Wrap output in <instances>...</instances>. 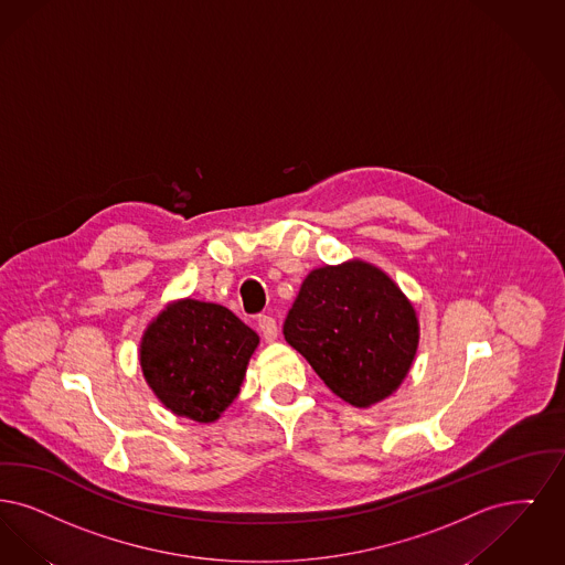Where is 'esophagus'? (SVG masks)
Listing matches in <instances>:
<instances>
[{
	"label": "esophagus",
	"mask_w": 565,
	"mask_h": 565,
	"mask_svg": "<svg viewBox=\"0 0 565 565\" xmlns=\"http://www.w3.org/2000/svg\"><path fill=\"white\" fill-rule=\"evenodd\" d=\"M257 327H259V331H262V335H264V340L266 342H274L276 340V335H278V324H276V320L271 319V317H259L257 319Z\"/></svg>",
	"instance_id": "1"
}]
</instances>
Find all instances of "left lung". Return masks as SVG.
Wrapping results in <instances>:
<instances>
[{"label": "left lung", "instance_id": "obj_1", "mask_svg": "<svg viewBox=\"0 0 565 565\" xmlns=\"http://www.w3.org/2000/svg\"><path fill=\"white\" fill-rule=\"evenodd\" d=\"M282 333L354 407L391 396L409 373L419 342L412 301L386 271L361 259L310 271Z\"/></svg>", "mask_w": 565, "mask_h": 565}]
</instances>
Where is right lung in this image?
<instances>
[{"label": "right lung", "mask_w": 565, "mask_h": 565, "mask_svg": "<svg viewBox=\"0 0 565 565\" xmlns=\"http://www.w3.org/2000/svg\"><path fill=\"white\" fill-rule=\"evenodd\" d=\"M259 335L220 303L179 299L151 320L139 361L174 416L215 422L241 393Z\"/></svg>", "instance_id": "right-lung-1"}]
</instances>
